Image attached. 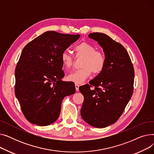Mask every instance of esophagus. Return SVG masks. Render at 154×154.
<instances>
[{
    "label": "esophagus",
    "instance_id": "obj_1",
    "mask_svg": "<svg viewBox=\"0 0 154 154\" xmlns=\"http://www.w3.org/2000/svg\"><path fill=\"white\" fill-rule=\"evenodd\" d=\"M75 87L76 91L78 92L79 91V85L78 84H75Z\"/></svg>",
    "mask_w": 154,
    "mask_h": 154
}]
</instances>
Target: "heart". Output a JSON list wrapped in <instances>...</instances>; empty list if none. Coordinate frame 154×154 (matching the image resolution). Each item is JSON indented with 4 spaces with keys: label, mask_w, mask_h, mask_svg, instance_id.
<instances>
[{
    "label": "heart",
    "mask_w": 154,
    "mask_h": 154,
    "mask_svg": "<svg viewBox=\"0 0 154 154\" xmlns=\"http://www.w3.org/2000/svg\"><path fill=\"white\" fill-rule=\"evenodd\" d=\"M74 51L77 57H83L84 58L81 63L82 68L69 73L67 76L69 81L81 84L91 75L92 72L94 74H99L103 70L106 58L102 51L96 50L94 45L86 42L77 45ZM60 59L63 66L66 69L70 68L74 65V57L66 51L61 54Z\"/></svg>",
    "instance_id": "1"
}]
</instances>
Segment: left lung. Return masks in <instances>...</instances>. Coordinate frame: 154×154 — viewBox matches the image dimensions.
Segmentation results:
<instances>
[{"label": "left lung", "mask_w": 154, "mask_h": 154, "mask_svg": "<svg viewBox=\"0 0 154 154\" xmlns=\"http://www.w3.org/2000/svg\"><path fill=\"white\" fill-rule=\"evenodd\" d=\"M88 37L102 47L106 63L89 84L79 87L84 97L80 114L91 125L104 128L117 121L130 100L134 92V69L122 44L99 32Z\"/></svg>", "instance_id": "1"}]
</instances>
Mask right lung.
I'll return each instance as SVG.
<instances>
[{
    "label": "right lung",
    "mask_w": 154,
    "mask_h": 154,
    "mask_svg": "<svg viewBox=\"0 0 154 154\" xmlns=\"http://www.w3.org/2000/svg\"><path fill=\"white\" fill-rule=\"evenodd\" d=\"M79 37L47 31L24 47L15 70V94L30 123L54 122L64 97L75 93L74 82L61 80L65 74L60 56Z\"/></svg>",
    "instance_id": "1"
}]
</instances>
